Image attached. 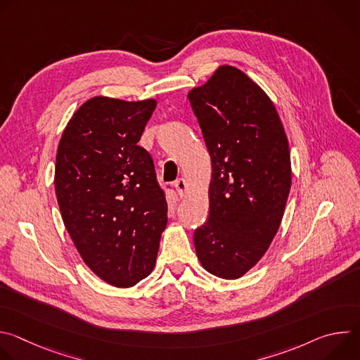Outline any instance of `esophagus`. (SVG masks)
Listing matches in <instances>:
<instances>
[{"mask_svg": "<svg viewBox=\"0 0 360 360\" xmlns=\"http://www.w3.org/2000/svg\"><path fill=\"white\" fill-rule=\"evenodd\" d=\"M175 188H176V192H178V195L182 198V196H185V193H186V188H188V185H186V182H185V179L184 178H179V179H176L175 181Z\"/></svg>", "mask_w": 360, "mask_h": 360, "instance_id": "obj_1", "label": "esophagus"}]
</instances>
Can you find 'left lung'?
Listing matches in <instances>:
<instances>
[{"instance_id":"1","label":"left lung","mask_w":360,"mask_h":360,"mask_svg":"<svg viewBox=\"0 0 360 360\" xmlns=\"http://www.w3.org/2000/svg\"><path fill=\"white\" fill-rule=\"evenodd\" d=\"M188 99L212 162L210 215L195 229V249L210 274L236 279L279 229L290 189L288 139L272 101L235 67H219Z\"/></svg>"}]
</instances>
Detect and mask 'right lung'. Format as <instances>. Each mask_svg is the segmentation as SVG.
<instances>
[{
    "label": "right lung",
    "instance_id": "1",
    "mask_svg": "<svg viewBox=\"0 0 360 360\" xmlns=\"http://www.w3.org/2000/svg\"><path fill=\"white\" fill-rule=\"evenodd\" d=\"M157 102L95 96L74 114L58 145L56 193L84 262L102 281L129 288L157 261L168 221L165 188L138 145Z\"/></svg>",
    "mask_w": 360,
    "mask_h": 360
}]
</instances>
